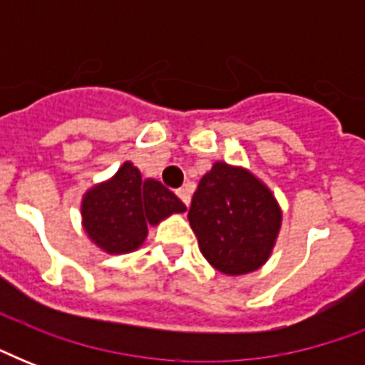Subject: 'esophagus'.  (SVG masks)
Returning a JSON list of instances; mask_svg holds the SVG:
<instances>
[{
    "instance_id": "34e87169",
    "label": "esophagus",
    "mask_w": 365,
    "mask_h": 365,
    "mask_svg": "<svg viewBox=\"0 0 365 365\" xmlns=\"http://www.w3.org/2000/svg\"><path fill=\"white\" fill-rule=\"evenodd\" d=\"M176 195H178V197H180V200H182L183 205L189 206V202H191V195H189L187 189H183V187H182V189H178Z\"/></svg>"
}]
</instances>
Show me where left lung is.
Masks as SVG:
<instances>
[{
	"label": "left lung",
	"instance_id": "8db88e82",
	"mask_svg": "<svg viewBox=\"0 0 365 365\" xmlns=\"http://www.w3.org/2000/svg\"><path fill=\"white\" fill-rule=\"evenodd\" d=\"M187 217L206 261L229 277L257 271L282 223L271 189L242 166L222 160L199 182Z\"/></svg>",
	"mask_w": 365,
	"mask_h": 365
}]
</instances>
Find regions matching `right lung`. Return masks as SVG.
Instances as JSON below:
<instances>
[{
	"mask_svg": "<svg viewBox=\"0 0 365 365\" xmlns=\"http://www.w3.org/2000/svg\"><path fill=\"white\" fill-rule=\"evenodd\" d=\"M185 205L157 180H142L136 166L126 160L113 178L88 189L81 200L83 229L88 239L108 254L134 252L157 225Z\"/></svg>",
	"mask_w": 365,
	"mask_h": 365,
	"instance_id": "right-lung-1",
	"label": "right lung"
}]
</instances>
